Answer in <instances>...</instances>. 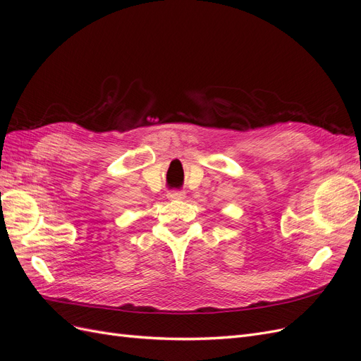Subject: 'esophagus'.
<instances>
[{"label": "esophagus", "mask_w": 361, "mask_h": 361, "mask_svg": "<svg viewBox=\"0 0 361 361\" xmlns=\"http://www.w3.org/2000/svg\"><path fill=\"white\" fill-rule=\"evenodd\" d=\"M167 197L171 200H182V199H185V192L183 191H170L167 194Z\"/></svg>", "instance_id": "34e87169"}]
</instances>
